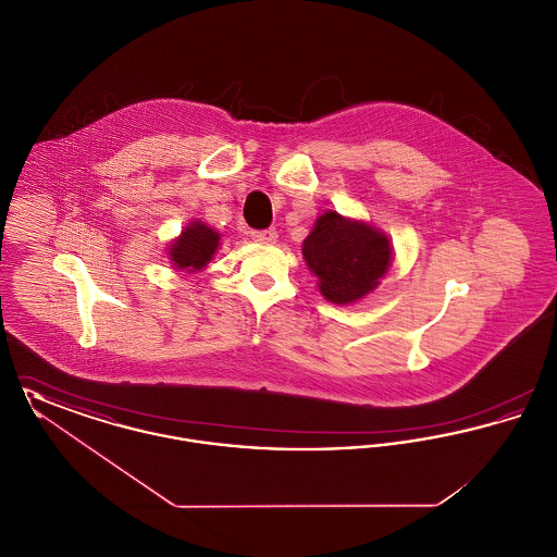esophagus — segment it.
<instances>
[{"mask_svg": "<svg viewBox=\"0 0 557 557\" xmlns=\"http://www.w3.org/2000/svg\"><path fill=\"white\" fill-rule=\"evenodd\" d=\"M252 239L261 242V244H273L277 239L275 230H263V232H252Z\"/></svg>", "mask_w": 557, "mask_h": 557, "instance_id": "34e87169", "label": "esophagus"}]
</instances>
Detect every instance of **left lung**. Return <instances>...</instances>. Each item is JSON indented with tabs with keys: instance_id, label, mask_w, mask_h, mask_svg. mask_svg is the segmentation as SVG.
<instances>
[{
	"instance_id": "obj_1",
	"label": "left lung",
	"mask_w": 557,
	"mask_h": 557,
	"mask_svg": "<svg viewBox=\"0 0 557 557\" xmlns=\"http://www.w3.org/2000/svg\"><path fill=\"white\" fill-rule=\"evenodd\" d=\"M388 236L361 219L325 211L302 242V257L318 277L321 296L334 305H352L380 286L393 263Z\"/></svg>"
}]
</instances>
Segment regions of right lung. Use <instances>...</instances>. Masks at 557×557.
I'll list each match as a JSON object with an SVG mask.
<instances>
[{
	"instance_id": "1",
	"label": "right lung",
	"mask_w": 557,
	"mask_h": 557,
	"mask_svg": "<svg viewBox=\"0 0 557 557\" xmlns=\"http://www.w3.org/2000/svg\"><path fill=\"white\" fill-rule=\"evenodd\" d=\"M221 234L200 219H191L182 234L169 242L166 257L171 265L184 273H196L209 265L219 250Z\"/></svg>"
}]
</instances>
